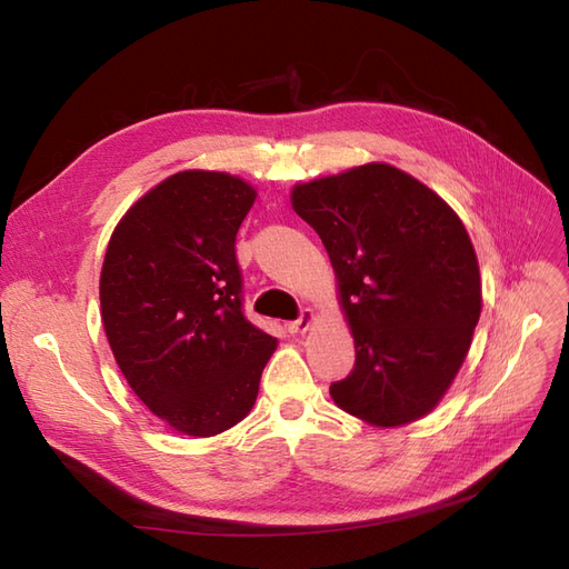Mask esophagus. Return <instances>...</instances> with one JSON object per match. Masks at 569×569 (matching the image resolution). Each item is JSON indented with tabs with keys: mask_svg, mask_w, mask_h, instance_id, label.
Returning <instances> with one entry per match:
<instances>
[{
	"mask_svg": "<svg viewBox=\"0 0 569 569\" xmlns=\"http://www.w3.org/2000/svg\"><path fill=\"white\" fill-rule=\"evenodd\" d=\"M312 323H315V312L312 310H302L296 321L288 323V331L290 333H305V331H310Z\"/></svg>",
	"mask_w": 569,
	"mask_h": 569,
	"instance_id": "1",
	"label": "esophagus"
}]
</instances>
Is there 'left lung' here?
<instances>
[{
    "mask_svg": "<svg viewBox=\"0 0 569 569\" xmlns=\"http://www.w3.org/2000/svg\"><path fill=\"white\" fill-rule=\"evenodd\" d=\"M290 202L329 252L355 338V367L331 383L333 402L375 427L429 415L481 315L479 262L460 217L383 161L298 183Z\"/></svg>",
    "mask_w": 569,
    "mask_h": 569,
    "instance_id": "8db88e82",
    "label": "left lung"
}]
</instances>
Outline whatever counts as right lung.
Returning a JSON list of instances; mask_svg holds the SVG:
<instances>
[{
	"label": "right lung",
	"instance_id": "right-lung-1",
	"mask_svg": "<svg viewBox=\"0 0 569 569\" xmlns=\"http://www.w3.org/2000/svg\"><path fill=\"white\" fill-rule=\"evenodd\" d=\"M257 190L223 171H178L128 209L102 276V323L152 415L194 438L252 410L276 338L242 315L236 233Z\"/></svg>",
	"mask_w": 569,
	"mask_h": 569
}]
</instances>
